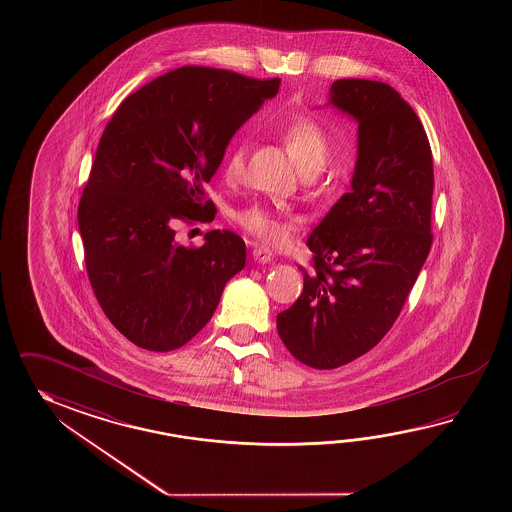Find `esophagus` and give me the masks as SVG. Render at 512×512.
Wrapping results in <instances>:
<instances>
[{"label":"esophagus","mask_w":512,"mask_h":512,"mask_svg":"<svg viewBox=\"0 0 512 512\" xmlns=\"http://www.w3.org/2000/svg\"><path fill=\"white\" fill-rule=\"evenodd\" d=\"M252 256H254V260L260 261V263H269V261H272V258H274L271 249H267V247H263V245H254Z\"/></svg>","instance_id":"esophagus-1"}]
</instances>
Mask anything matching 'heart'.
Returning <instances> with one entry per match:
<instances>
[{"label":"heart","mask_w":512,"mask_h":512,"mask_svg":"<svg viewBox=\"0 0 512 512\" xmlns=\"http://www.w3.org/2000/svg\"><path fill=\"white\" fill-rule=\"evenodd\" d=\"M282 141L296 164L304 172H318L324 168L331 153V141L324 128L311 117H296L282 130ZM247 142L238 141L230 146L223 159V175L227 181H238L245 174L247 163ZM234 219L252 236L265 241H278L283 236V223L280 216L267 205H249L241 208Z\"/></svg>","instance_id":"b5f03b06"}]
</instances>
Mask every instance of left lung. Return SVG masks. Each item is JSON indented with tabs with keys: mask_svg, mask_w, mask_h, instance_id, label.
Returning <instances> with one entry per match:
<instances>
[{
	"mask_svg": "<svg viewBox=\"0 0 512 512\" xmlns=\"http://www.w3.org/2000/svg\"><path fill=\"white\" fill-rule=\"evenodd\" d=\"M329 104L359 122L351 192L320 221L307 247L315 271L276 318L294 359L333 370L392 329L432 247L434 161L425 128L392 86L342 78Z\"/></svg>",
	"mask_w": 512,
	"mask_h": 512,
	"instance_id": "1",
	"label": "left lung"
}]
</instances>
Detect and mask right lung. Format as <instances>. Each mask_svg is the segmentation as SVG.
Instances as JSON below:
<instances>
[{
  "label": "right lung",
  "instance_id": "right-lung-1",
  "mask_svg": "<svg viewBox=\"0 0 512 512\" xmlns=\"http://www.w3.org/2000/svg\"><path fill=\"white\" fill-rule=\"evenodd\" d=\"M280 78L185 66L124 98L98 142L78 205L86 269L109 322L139 348L172 351L207 326L245 267V241L210 230L183 247L175 223L207 221L205 186L241 124Z\"/></svg>",
  "mask_w": 512,
  "mask_h": 512
}]
</instances>
